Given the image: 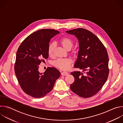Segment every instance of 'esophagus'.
<instances>
[{"mask_svg": "<svg viewBox=\"0 0 123 123\" xmlns=\"http://www.w3.org/2000/svg\"><path fill=\"white\" fill-rule=\"evenodd\" d=\"M68 74V73L67 72H63L61 73V75L63 76H66Z\"/></svg>", "mask_w": 123, "mask_h": 123, "instance_id": "obj_1", "label": "esophagus"}]
</instances>
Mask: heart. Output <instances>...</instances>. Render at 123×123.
<instances>
[{
    "label": "heart",
    "mask_w": 123,
    "mask_h": 123,
    "mask_svg": "<svg viewBox=\"0 0 123 123\" xmlns=\"http://www.w3.org/2000/svg\"><path fill=\"white\" fill-rule=\"evenodd\" d=\"M60 43L62 47L66 50H69L71 49L74 46L73 40L69 37H62L60 40ZM55 44L54 42L50 43L48 47V54L49 56H52L54 55V52L55 48ZM72 54L74 56H75L76 55V51L73 50ZM72 63V60L71 58H63L57 59L53 62V65L55 67L62 69V70H68L69 68Z\"/></svg>",
    "instance_id": "1"
}]
</instances>
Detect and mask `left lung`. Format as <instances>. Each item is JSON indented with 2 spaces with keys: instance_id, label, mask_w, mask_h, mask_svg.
Here are the masks:
<instances>
[{
  "instance_id": "1",
  "label": "left lung",
  "mask_w": 123,
  "mask_h": 123,
  "mask_svg": "<svg viewBox=\"0 0 123 123\" xmlns=\"http://www.w3.org/2000/svg\"><path fill=\"white\" fill-rule=\"evenodd\" d=\"M78 38L79 50L74 67L87 71L83 74L73 72L74 78L70 88L82 98H89L97 94L106 83L109 74L107 50L100 39L89 30L77 28L67 31Z\"/></svg>"
}]
</instances>
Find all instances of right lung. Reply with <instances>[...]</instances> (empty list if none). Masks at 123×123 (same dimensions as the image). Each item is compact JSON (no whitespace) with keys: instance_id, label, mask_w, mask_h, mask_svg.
<instances>
[{"instance_id":"right-lung-1","label":"right lung","mask_w":123,"mask_h":123,"mask_svg":"<svg viewBox=\"0 0 123 123\" xmlns=\"http://www.w3.org/2000/svg\"><path fill=\"white\" fill-rule=\"evenodd\" d=\"M59 31L44 29L33 32L21 43L17 49L14 72L23 92L36 98L45 96L52 89L60 73L54 67H48L40 73L39 65L49 57L48 47L50 39Z\"/></svg>"}]
</instances>
